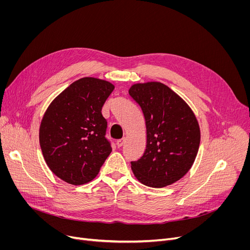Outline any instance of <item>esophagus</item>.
I'll return each instance as SVG.
<instances>
[{
  "label": "esophagus",
  "instance_id": "esophagus-1",
  "mask_svg": "<svg viewBox=\"0 0 250 250\" xmlns=\"http://www.w3.org/2000/svg\"><path fill=\"white\" fill-rule=\"evenodd\" d=\"M124 143H125V138L117 140V141H116V145H117V147H122V146L124 145Z\"/></svg>",
  "mask_w": 250,
  "mask_h": 250
}]
</instances>
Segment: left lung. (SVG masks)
Listing matches in <instances>:
<instances>
[{
    "mask_svg": "<svg viewBox=\"0 0 250 250\" xmlns=\"http://www.w3.org/2000/svg\"><path fill=\"white\" fill-rule=\"evenodd\" d=\"M128 94L145 116V153L132 161L137 179L151 188H163L180 179L198 154L201 133L198 121L175 92L159 82L135 84Z\"/></svg>",
    "mask_w": 250,
    "mask_h": 250,
    "instance_id": "left-lung-1",
    "label": "left lung"
}]
</instances>
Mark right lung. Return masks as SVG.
<instances>
[{
	"instance_id": "right-lung-1",
	"label": "right lung",
	"mask_w": 250,
	"mask_h": 250,
	"mask_svg": "<svg viewBox=\"0 0 250 250\" xmlns=\"http://www.w3.org/2000/svg\"><path fill=\"white\" fill-rule=\"evenodd\" d=\"M114 86L100 79H79L54 100L39 128V143L49 169L75 186L91 181L111 152L101 109Z\"/></svg>"
}]
</instances>
